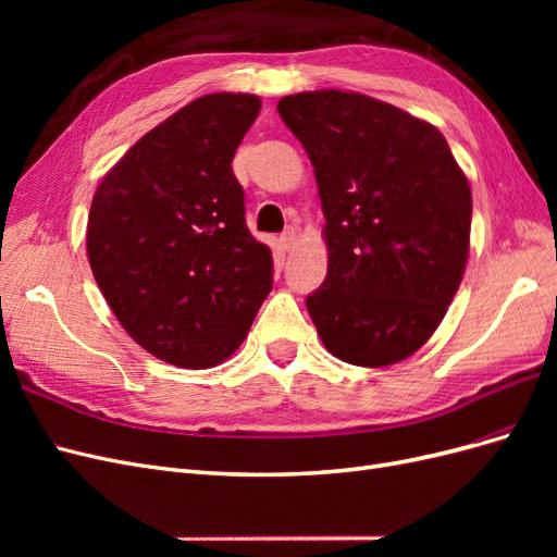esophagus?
<instances>
[{
  "mask_svg": "<svg viewBox=\"0 0 557 557\" xmlns=\"http://www.w3.org/2000/svg\"><path fill=\"white\" fill-rule=\"evenodd\" d=\"M297 244V230L295 227H288L283 234H281V248L283 250H293Z\"/></svg>",
  "mask_w": 557,
  "mask_h": 557,
  "instance_id": "esophagus-1",
  "label": "esophagus"
}]
</instances>
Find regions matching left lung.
Wrapping results in <instances>:
<instances>
[{
	"mask_svg": "<svg viewBox=\"0 0 557 557\" xmlns=\"http://www.w3.org/2000/svg\"><path fill=\"white\" fill-rule=\"evenodd\" d=\"M278 113L309 153L325 213L327 276L307 297L320 339L358 367L413 356L469 256L471 190L444 134L344 90L288 95Z\"/></svg>",
	"mask_w": 557,
	"mask_h": 557,
	"instance_id": "obj_1",
	"label": "left lung"
}]
</instances>
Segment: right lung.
Segmentation results:
<instances>
[{
    "mask_svg": "<svg viewBox=\"0 0 557 557\" xmlns=\"http://www.w3.org/2000/svg\"><path fill=\"white\" fill-rule=\"evenodd\" d=\"M260 97L213 92L150 129L99 183L95 281L150 356L209 369L242 346L272 290V250L246 227L234 153Z\"/></svg>",
    "mask_w": 557,
    "mask_h": 557,
    "instance_id": "1",
    "label": "right lung"
}]
</instances>
